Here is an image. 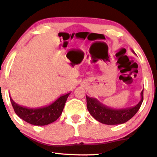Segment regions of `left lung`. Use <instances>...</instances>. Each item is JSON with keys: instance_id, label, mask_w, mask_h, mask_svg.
<instances>
[{"instance_id": "left-lung-1", "label": "left lung", "mask_w": 157, "mask_h": 157, "mask_svg": "<svg viewBox=\"0 0 157 157\" xmlns=\"http://www.w3.org/2000/svg\"><path fill=\"white\" fill-rule=\"evenodd\" d=\"M87 108L90 114L97 121L106 124H119L128 122L139 110L144 101V90L141 100L136 106L124 109H113L99 103L96 99L86 96Z\"/></svg>"}]
</instances>
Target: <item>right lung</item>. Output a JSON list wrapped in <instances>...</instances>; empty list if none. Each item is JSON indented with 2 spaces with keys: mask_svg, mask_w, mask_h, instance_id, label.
<instances>
[{
  "mask_svg": "<svg viewBox=\"0 0 157 157\" xmlns=\"http://www.w3.org/2000/svg\"><path fill=\"white\" fill-rule=\"evenodd\" d=\"M70 93L61 96L52 104L40 109H28L19 106L10 98L16 114L25 122L34 125H47L61 116L65 103Z\"/></svg>",
  "mask_w": 157,
  "mask_h": 157,
  "instance_id": "1",
  "label": "right lung"
}]
</instances>
